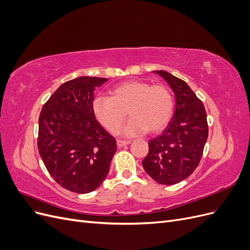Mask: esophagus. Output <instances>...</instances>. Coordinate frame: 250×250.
Listing matches in <instances>:
<instances>
[{
	"label": "esophagus",
	"instance_id": "34e87169",
	"mask_svg": "<svg viewBox=\"0 0 250 250\" xmlns=\"http://www.w3.org/2000/svg\"><path fill=\"white\" fill-rule=\"evenodd\" d=\"M131 141H123V140H117V145L119 148L121 147H124L126 145H128V144H130Z\"/></svg>",
	"mask_w": 250,
	"mask_h": 250
}]
</instances>
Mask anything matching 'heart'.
<instances>
[{"label": "heart", "instance_id": "obj_1", "mask_svg": "<svg viewBox=\"0 0 250 250\" xmlns=\"http://www.w3.org/2000/svg\"><path fill=\"white\" fill-rule=\"evenodd\" d=\"M93 112L105 129L115 133L126 118L123 133L134 135L158 132L168 125L173 115L174 100L164 85H151L142 80H128L110 90V97L97 96L93 101Z\"/></svg>", "mask_w": 250, "mask_h": 250}]
</instances>
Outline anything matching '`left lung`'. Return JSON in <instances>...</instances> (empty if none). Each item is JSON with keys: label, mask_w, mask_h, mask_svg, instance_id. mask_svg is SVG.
<instances>
[{"label": "left lung", "mask_w": 250, "mask_h": 250, "mask_svg": "<svg viewBox=\"0 0 250 250\" xmlns=\"http://www.w3.org/2000/svg\"><path fill=\"white\" fill-rule=\"evenodd\" d=\"M169 83L175 96V109L166 129L149 141L143 167L161 185L171 186L188 177L197 168L208 127L202 102L187 83L166 71H154Z\"/></svg>", "instance_id": "1"}]
</instances>
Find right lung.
I'll return each instance as SVG.
<instances>
[{
	"mask_svg": "<svg viewBox=\"0 0 250 250\" xmlns=\"http://www.w3.org/2000/svg\"><path fill=\"white\" fill-rule=\"evenodd\" d=\"M108 79L82 76L60 85L42 106L39 151L50 175L71 192L86 194L106 178L117 143L96 120L94 92Z\"/></svg>",
	"mask_w": 250,
	"mask_h": 250,
	"instance_id": "right-lung-1",
	"label": "right lung"
}]
</instances>
